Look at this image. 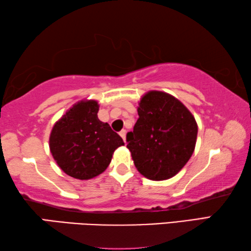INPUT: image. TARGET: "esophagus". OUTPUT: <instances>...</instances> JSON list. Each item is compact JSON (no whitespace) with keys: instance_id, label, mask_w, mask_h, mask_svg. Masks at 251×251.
Segmentation results:
<instances>
[{"instance_id":"34e87169","label":"esophagus","mask_w":251,"mask_h":251,"mask_svg":"<svg viewBox=\"0 0 251 251\" xmlns=\"http://www.w3.org/2000/svg\"><path fill=\"white\" fill-rule=\"evenodd\" d=\"M120 135H121V137L124 139V142L126 141V130L125 129H122L121 131H120Z\"/></svg>"}]
</instances>
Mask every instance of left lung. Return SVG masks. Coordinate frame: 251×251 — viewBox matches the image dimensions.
<instances>
[{
    "mask_svg": "<svg viewBox=\"0 0 251 251\" xmlns=\"http://www.w3.org/2000/svg\"><path fill=\"white\" fill-rule=\"evenodd\" d=\"M138 105L139 117L134 130L127 133V148L143 176L169 179L193 155L197 123L188 108L167 93L148 92Z\"/></svg>",
    "mask_w": 251,
    "mask_h": 251,
    "instance_id": "8db88e82",
    "label": "left lung"
}]
</instances>
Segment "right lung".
Returning a JSON list of instances; mask_svg holds the SVG:
<instances>
[{
  "instance_id": "right-lung-1",
  "label": "right lung",
  "mask_w": 251,
  "mask_h": 251,
  "mask_svg": "<svg viewBox=\"0 0 251 251\" xmlns=\"http://www.w3.org/2000/svg\"><path fill=\"white\" fill-rule=\"evenodd\" d=\"M94 100H80L55 123L50 135V151L67 175L87 180L103 173L116 148L124 145L120 135L97 117Z\"/></svg>"
}]
</instances>
